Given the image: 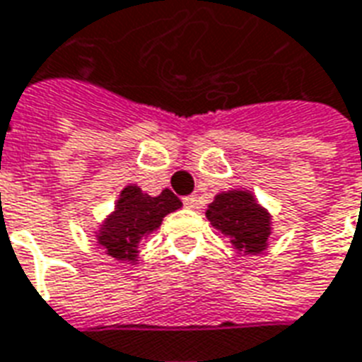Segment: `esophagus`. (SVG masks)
<instances>
[{"mask_svg": "<svg viewBox=\"0 0 362 362\" xmlns=\"http://www.w3.org/2000/svg\"><path fill=\"white\" fill-rule=\"evenodd\" d=\"M183 204H185V209L194 210V209H199V204H201V202H199V199H197L194 194H191V197H185V199H183Z\"/></svg>", "mask_w": 362, "mask_h": 362, "instance_id": "esophagus-1", "label": "esophagus"}]
</instances>
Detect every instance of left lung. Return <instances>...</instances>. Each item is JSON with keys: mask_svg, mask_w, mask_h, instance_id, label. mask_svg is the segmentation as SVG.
Listing matches in <instances>:
<instances>
[{"mask_svg": "<svg viewBox=\"0 0 362 362\" xmlns=\"http://www.w3.org/2000/svg\"><path fill=\"white\" fill-rule=\"evenodd\" d=\"M206 218L243 255H257L267 250L271 214L251 191L234 189L218 193L206 209Z\"/></svg>", "mask_w": 362, "mask_h": 362, "instance_id": "1", "label": "left lung"}]
</instances>
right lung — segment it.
Listing matches in <instances>:
<instances>
[{"label":"right lung","instance_id":"right-lung-1","mask_svg":"<svg viewBox=\"0 0 362 362\" xmlns=\"http://www.w3.org/2000/svg\"><path fill=\"white\" fill-rule=\"evenodd\" d=\"M183 202L169 189L150 197L138 185H127L120 191L115 209L95 232L97 243L117 261H138V243L161 226L169 212L181 209Z\"/></svg>","mask_w":362,"mask_h":362}]
</instances>
